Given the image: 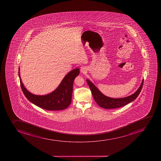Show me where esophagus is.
<instances>
[{
	"label": "esophagus",
	"instance_id": "34e87169",
	"mask_svg": "<svg viewBox=\"0 0 161 161\" xmlns=\"http://www.w3.org/2000/svg\"><path fill=\"white\" fill-rule=\"evenodd\" d=\"M81 71L82 73H85L86 72V68L85 67H81Z\"/></svg>",
	"mask_w": 161,
	"mask_h": 161
}]
</instances>
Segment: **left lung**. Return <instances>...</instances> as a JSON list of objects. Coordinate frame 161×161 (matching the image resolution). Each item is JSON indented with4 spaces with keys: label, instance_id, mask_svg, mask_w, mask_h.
Instances as JSON below:
<instances>
[{
    "label": "left lung",
    "instance_id": "1",
    "mask_svg": "<svg viewBox=\"0 0 161 161\" xmlns=\"http://www.w3.org/2000/svg\"><path fill=\"white\" fill-rule=\"evenodd\" d=\"M86 81L89 85L90 89L91 90L93 97L96 103L102 108L112 109V108H119L123 107L127 104L130 103L138 97L142 90L143 86L144 79L139 89L136 91L134 94L127 97L119 99H113L104 96L97 89V88L89 80H86Z\"/></svg>",
    "mask_w": 161,
    "mask_h": 161
}]
</instances>
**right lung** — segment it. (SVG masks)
Here are the masks:
<instances>
[{
  "label": "right lung",
  "mask_w": 161,
  "mask_h": 161,
  "mask_svg": "<svg viewBox=\"0 0 161 161\" xmlns=\"http://www.w3.org/2000/svg\"><path fill=\"white\" fill-rule=\"evenodd\" d=\"M80 73L79 69L69 72L64 78L60 85L53 92L46 96H36L29 92L24 87L20 78L21 88L29 101L45 110L57 111L64 110L70 105L72 100L74 80Z\"/></svg>",
  "instance_id": "right-lung-1"
}]
</instances>
